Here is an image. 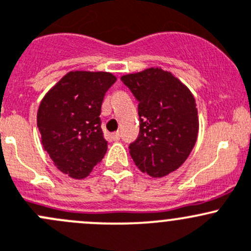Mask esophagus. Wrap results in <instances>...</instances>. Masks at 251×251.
I'll use <instances>...</instances> for the list:
<instances>
[{"mask_svg":"<svg viewBox=\"0 0 251 251\" xmlns=\"http://www.w3.org/2000/svg\"><path fill=\"white\" fill-rule=\"evenodd\" d=\"M111 138H112V140H115V141L120 140V139H121V134H120V131H115V133L111 134Z\"/></svg>","mask_w":251,"mask_h":251,"instance_id":"1","label":"esophagus"}]
</instances>
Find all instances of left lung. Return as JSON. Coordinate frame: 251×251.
I'll return each mask as SVG.
<instances>
[{
    "label": "left lung",
    "instance_id": "1",
    "mask_svg": "<svg viewBox=\"0 0 251 251\" xmlns=\"http://www.w3.org/2000/svg\"><path fill=\"white\" fill-rule=\"evenodd\" d=\"M121 80L139 101L140 131L129 145L134 163L152 178L175 172L190 155L199 133L192 91L160 67L126 74Z\"/></svg>",
    "mask_w": 251,
    "mask_h": 251
}]
</instances>
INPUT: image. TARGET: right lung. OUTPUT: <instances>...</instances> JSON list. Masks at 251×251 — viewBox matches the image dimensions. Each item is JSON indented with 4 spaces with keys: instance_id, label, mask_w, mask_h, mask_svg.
<instances>
[{
    "instance_id": "right-lung-1",
    "label": "right lung",
    "mask_w": 251,
    "mask_h": 251,
    "mask_svg": "<svg viewBox=\"0 0 251 251\" xmlns=\"http://www.w3.org/2000/svg\"><path fill=\"white\" fill-rule=\"evenodd\" d=\"M116 80L108 72L72 71L42 98L36 117L42 148L68 177H88L107 151L101 105Z\"/></svg>"
}]
</instances>
